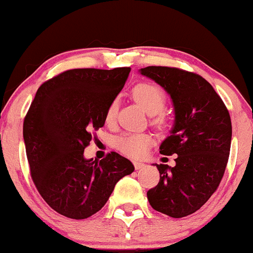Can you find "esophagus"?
<instances>
[{
    "label": "esophagus",
    "mask_w": 253,
    "mask_h": 253,
    "mask_svg": "<svg viewBox=\"0 0 253 253\" xmlns=\"http://www.w3.org/2000/svg\"><path fill=\"white\" fill-rule=\"evenodd\" d=\"M144 167H145V164L141 163V162H134V168H135V170L143 169Z\"/></svg>",
    "instance_id": "34e87169"
}]
</instances>
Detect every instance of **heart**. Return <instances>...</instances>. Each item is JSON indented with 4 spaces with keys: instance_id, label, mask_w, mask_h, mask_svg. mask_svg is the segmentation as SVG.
<instances>
[{
    "instance_id": "heart-1",
    "label": "heart",
    "mask_w": 253,
    "mask_h": 253,
    "mask_svg": "<svg viewBox=\"0 0 253 253\" xmlns=\"http://www.w3.org/2000/svg\"><path fill=\"white\" fill-rule=\"evenodd\" d=\"M132 96L145 109L147 114L152 117V123L157 126H164L167 124V115L163 112L165 106L164 90L153 83H138L132 89ZM118 112V101L109 103L106 110V121L112 124L115 120ZM153 143L152 136L146 133H126L119 136L115 141L117 149L130 158H139L146 152L147 147Z\"/></svg>"
}]
</instances>
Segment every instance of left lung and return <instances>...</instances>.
I'll return each instance as SVG.
<instances>
[{"label":"left lung","instance_id":"8db88e82","mask_svg":"<svg viewBox=\"0 0 253 253\" xmlns=\"http://www.w3.org/2000/svg\"><path fill=\"white\" fill-rule=\"evenodd\" d=\"M139 71L164 88L175 109L171 135L159 152L177 155L176 165L156 164L161 178L147 191V200L153 210L171 217L190 215L221 182L231 149V117L221 97L200 75L168 66Z\"/></svg>","mask_w":253,"mask_h":253}]
</instances>
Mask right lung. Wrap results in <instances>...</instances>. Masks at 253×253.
Segmentation results:
<instances>
[{
	"label": "right lung",
	"instance_id": "right-lung-1",
	"mask_svg": "<svg viewBox=\"0 0 253 253\" xmlns=\"http://www.w3.org/2000/svg\"><path fill=\"white\" fill-rule=\"evenodd\" d=\"M129 71H64L42 83L32 101L24 121L31 176L46 203L64 216L81 220L97 213L115 184L134 171L130 161L117 152L100 162L83 156Z\"/></svg>",
	"mask_w": 253,
	"mask_h": 253
}]
</instances>
